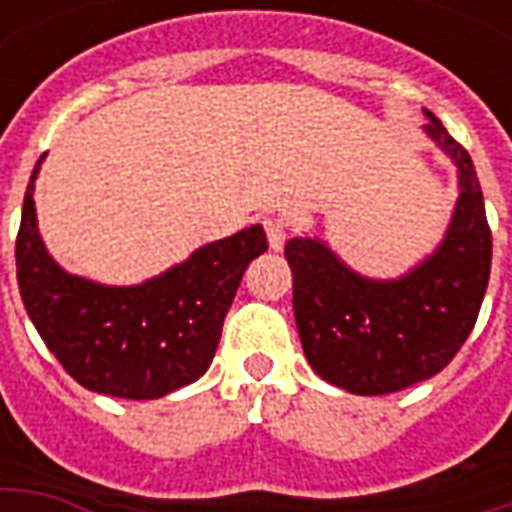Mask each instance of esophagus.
<instances>
[{
  "mask_svg": "<svg viewBox=\"0 0 512 512\" xmlns=\"http://www.w3.org/2000/svg\"><path fill=\"white\" fill-rule=\"evenodd\" d=\"M263 227H266L268 246H271L274 252H279V249L285 246V238H288V224H285V219H279V216H268L266 222H263Z\"/></svg>",
  "mask_w": 512,
  "mask_h": 512,
  "instance_id": "esophagus-1",
  "label": "esophagus"
}]
</instances>
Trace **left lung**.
Here are the masks:
<instances>
[{
  "label": "left lung",
  "instance_id": "left-lung-1",
  "mask_svg": "<svg viewBox=\"0 0 512 512\" xmlns=\"http://www.w3.org/2000/svg\"><path fill=\"white\" fill-rule=\"evenodd\" d=\"M430 142L458 169V200L439 246L395 279L365 277L323 238L285 244L293 312L310 367L351 395L428 381L474 329L491 274V230L472 156L425 109Z\"/></svg>",
  "mask_w": 512,
  "mask_h": 512
}]
</instances>
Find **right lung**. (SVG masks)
<instances>
[{
    "mask_svg": "<svg viewBox=\"0 0 512 512\" xmlns=\"http://www.w3.org/2000/svg\"><path fill=\"white\" fill-rule=\"evenodd\" d=\"M43 158L29 178L16 241L18 290L43 343L98 395L156 400L194 384L211 367L246 266L268 249L263 227L200 246L139 285H104L65 271L40 238L32 194Z\"/></svg>",
    "mask_w": 512,
    "mask_h": 512,
    "instance_id": "add662e5",
    "label": "right lung"
}]
</instances>
